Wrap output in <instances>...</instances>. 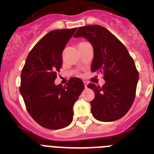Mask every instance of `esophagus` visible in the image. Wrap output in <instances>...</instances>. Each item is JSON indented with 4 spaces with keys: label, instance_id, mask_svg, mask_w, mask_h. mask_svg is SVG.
Returning a JSON list of instances; mask_svg holds the SVG:
<instances>
[{
    "label": "esophagus",
    "instance_id": "34e87169",
    "mask_svg": "<svg viewBox=\"0 0 154 154\" xmlns=\"http://www.w3.org/2000/svg\"><path fill=\"white\" fill-rule=\"evenodd\" d=\"M84 84H85V88H87V86H88V82H84Z\"/></svg>",
    "mask_w": 154,
    "mask_h": 154
}]
</instances>
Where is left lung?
Masks as SVG:
<instances>
[{
    "label": "left lung",
    "mask_w": 154,
    "mask_h": 154,
    "mask_svg": "<svg viewBox=\"0 0 154 154\" xmlns=\"http://www.w3.org/2000/svg\"><path fill=\"white\" fill-rule=\"evenodd\" d=\"M75 38L83 37L93 48L92 72L104 75L102 87L90 83L95 92L90 103L92 116L102 122H112L126 114L133 105L139 73L126 48L114 35L100 25L81 27Z\"/></svg>",
    "instance_id": "8db88e82"
}]
</instances>
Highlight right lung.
Here are the masks:
<instances>
[{
  "mask_svg": "<svg viewBox=\"0 0 154 154\" xmlns=\"http://www.w3.org/2000/svg\"><path fill=\"white\" fill-rule=\"evenodd\" d=\"M76 29L48 32L30 51L21 71L20 92L28 113L49 130L62 129L72 123L73 106L85 88L79 78H71L65 86L55 84L62 66V51Z\"/></svg>",
  "mask_w": 154,
  "mask_h": 154,
  "instance_id": "add662e5",
  "label": "right lung"
}]
</instances>
